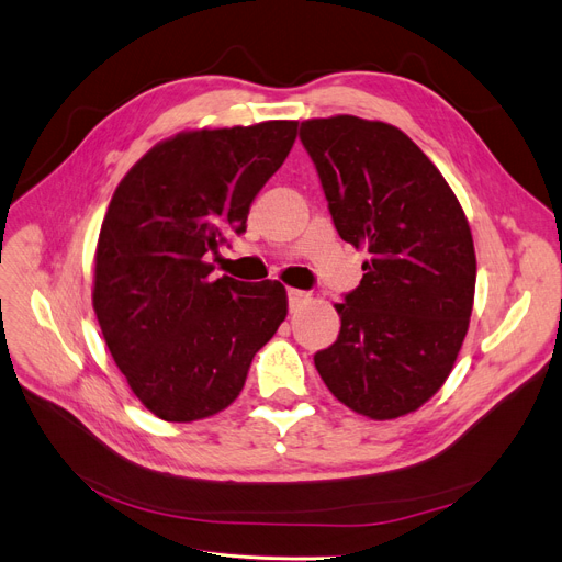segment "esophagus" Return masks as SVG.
I'll use <instances>...</instances> for the list:
<instances>
[{
    "instance_id": "1",
    "label": "esophagus",
    "mask_w": 562,
    "mask_h": 562,
    "mask_svg": "<svg viewBox=\"0 0 562 562\" xmlns=\"http://www.w3.org/2000/svg\"><path fill=\"white\" fill-rule=\"evenodd\" d=\"M286 296H289V310H291V312L301 310L305 303H310V301H312L307 291H301V289H289V291H286Z\"/></svg>"
}]
</instances>
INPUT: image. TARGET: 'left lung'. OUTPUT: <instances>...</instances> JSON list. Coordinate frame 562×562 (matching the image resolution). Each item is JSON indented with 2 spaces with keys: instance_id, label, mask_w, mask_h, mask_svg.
Segmentation results:
<instances>
[{
  "instance_id": "1",
  "label": "left lung",
  "mask_w": 562,
  "mask_h": 562,
  "mask_svg": "<svg viewBox=\"0 0 562 562\" xmlns=\"http://www.w3.org/2000/svg\"><path fill=\"white\" fill-rule=\"evenodd\" d=\"M301 142L337 234L370 252L314 353L330 393L372 420L420 408L452 372L475 296V250L452 188L400 128L351 114L310 119Z\"/></svg>"
}]
</instances>
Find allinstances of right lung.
<instances>
[{
    "instance_id": "add662e5",
    "label": "right lung",
    "mask_w": 562,
    "mask_h": 562,
    "mask_svg": "<svg viewBox=\"0 0 562 562\" xmlns=\"http://www.w3.org/2000/svg\"><path fill=\"white\" fill-rule=\"evenodd\" d=\"M299 121L179 133L116 186L95 248L93 312L135 397L167 423L227 408L286 316L280 282L213 280L209 255L246 232L250 204Z\"/></svg>"
}]
</instances>
